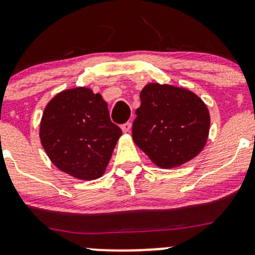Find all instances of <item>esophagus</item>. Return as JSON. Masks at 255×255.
Instances as JSON below:
<instances>
[{
	"label": "esophagus",
	"mask_w": 255,
	"mask_h": 255,
	"mask_svg": "<svg viewBox=\"0 0 255 255\" xmlns=\"http://www.w3.org/2000/svg\"><path fill=\"white\" fill-rule=\"evenodd\" d=\"M122 130L125 133H130V130H132V123L130 122H127V123H125V125H122Z\"/></svg>",
	"instance_id": "esophagus-1"
}]
</instances>
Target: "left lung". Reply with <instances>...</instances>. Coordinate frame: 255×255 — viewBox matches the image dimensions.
I'll list each match as a JSON object with an SVG mask.
<instances>
[{
	"instance_id": "1",
	"label": "left lung",
	"mask_w": 255,
	"mask_h": 255,
	"mask_svg": "<svg viewBox=\"0 0 255 255\" xmlns=\"http://www.w3.org/2000/svg\"><path fill=\"white\" fill-rule=\"evenodd\" d=\"M132 137L161 169H171L199 155L207 143L210 112L195 92L150 82L140 91Z\"/></svg>"
}]
</instances>
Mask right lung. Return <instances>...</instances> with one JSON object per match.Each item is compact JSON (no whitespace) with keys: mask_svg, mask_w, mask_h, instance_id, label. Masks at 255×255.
<instances>
[{"mask_svg":"<svg viewBox=\"0 0 255 255\" xmlns=\"http://www.w3.org/2000/svg\"><path fill=\"white\" fill-rule=\"evenodd\" d=\"M121 135V128L110 120L107 102L90 87L59 92L40 121V143L51 163L87 181L104 175Z\"/></svg>","mask_w":255,"mask_h":255,"instance_id":"right-lung-1","label":"right lung"}]
</instances>
